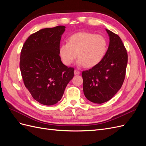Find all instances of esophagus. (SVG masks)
Returning <instances> with one entry per match:
<instances>
[{"mask_svg":"<svg viewBox=\"0 0 146 146\" xmlns=\"http://www.w3.org/2000/svg\"><path fill=\"white\" fill-rule=\"evenodd\" d=\"M80 74V72L79 71V70H74V74L75 75H78Z\"/></svg>","mask_w":146,"mask_h":146,"instance_id":"obj_1","label":"esophagus"}]
</instances>
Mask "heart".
I'll list each match as a JSON object with an SVG mask.
<instances>
[{"label":"heart","instance_id":"obj_1","mask_svg":"<svg viewBox=\"0 0 146 146\" xmlns=\"http://www.w3.org/2000/svg\"><path fill=\"white\" fill-rule=\"evenodd\" d=\"M108 49V41L102 35L81 32L72 35L68 43L59 47V55L65 65H69L76 59L85 68H92L103 60Z\"/></svg>","mask_w":146,"mask_h":146}]
</instances>
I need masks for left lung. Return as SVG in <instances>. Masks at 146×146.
I'll return each instance as SVG.
<instances>
[{"label":"left lung","mask_w":146,"mask_h":146,"mask_svg":"<svg viewBox=\"0 0 146 146\" xmlns=\"http://www.w3.org/2000/svg\"><path fill=\"white\" fill-rule=\"evenodd\" d=\"M105 30L110 42L104 58L98 65L82 74L84 94L94 104L106 102L121 89L127 65V53L121 39L111 31Z\"/></svg>","instance_id":"8db88e82"}]
</instances>
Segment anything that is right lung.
<instances>
[{"label":"right lung","mask_w":146,"mask_h":146,"mask_svg":"<svg viewBox=\"0 0 146 146\" xmlns=\"http://www.w3.org/2000/svg\"><path fill=\"white\" fill-rule=\"evenodd\" d=\"M65 28L59 25L38 31L27 38L21 50L19 65L25 86L44 105L60 101L74 77V69L65 66L59 55Z\"/></svg>","instance_id":"1"}]
</instances>
